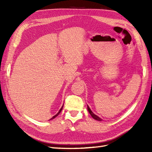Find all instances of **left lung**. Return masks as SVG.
Segmentation results:
<instances>
[{"instance_id": "1", "label": "left lung", "mask_w": 152, "mask_h": 152, "mask_svg": "<svg viewBox=\"0 0 152 152\" xmlns=\"http://www.w3.org/2000/svg\"><path fill=\"white\" fill-rule=\"evenodd\" d=\"M88 112H89V114H91V115L92 116V118H93V119H96V120H97V121H102V119H101V118H100L99 117H98L97 115H95L94 113H93L91 110V109H90V108L88 106Z\"/></svg>"}]
</instances>
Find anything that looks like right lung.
<instances>
[{
    "instance_id": "1",
    "label": "right lung",
    "mask_w": 152,
    "mask_h": 152,
    "mask_svg": "<svg viewBox=\"0 0 152 152\" xmlns=\"http://www.w3.org/2000/svg\"><path fill=\"white\" fill-rule=\"evenodd\" d=\"M63 106H62V107H61V109L59 110V112H58V113H57V114L56 115H55L54 116H53V117H52V118H51L50 119H54V118H56V117H57V116L58 115H59V114H60V112H61V110H62V109H63Z\"/></svg>"
}]
</instances>
